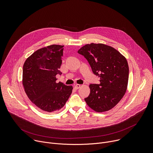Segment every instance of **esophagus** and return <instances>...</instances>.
Returning <instances> with one entry per match:
<instances>
[{
	"label": "esophagus",
	"instance_id": "obj_1",
	"mask_svg": "<svg viewBox=\"0 0 153 153\" xmlns=\"http://www.w3.org/2000/svg\"><path fill=\"white\" fill-rule=\"evenodd\" d=\"M80 86H81V85H80V84H76V85H75V86H74V88H75L76 90H77V89H79V88H80Z\"/></svg>",
	"mask_w": 153,
	"mask_h": 153
}]
</instances>
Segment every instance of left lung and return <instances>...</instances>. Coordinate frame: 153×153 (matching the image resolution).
Segmentation results:
<instances>
[{"mask_svg":"<svg viewBox=\"0 0 153 153\" xmlns=\"http://www.w3.org/2000/svg\"><path fill=\"white\" fill-rule=\"evenodd\" d=\"M78 53L89 62L100 84H90V94L85 99L94 111L110 110L125 95L128 86L129 67L126 58L113 47L103 43L86 44Z\"/></svg>","mask_w":153,"mask_h":153,"instance_id":"obj_1","label":"left lung"}]
</instances>
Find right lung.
I'll use <instances>...</instances> for the list:
<instances>
[{"mask_svg": "<svg viewBox=\"0 0 153 153\" xmlns=\"http://www.w3.org/2000/svg\"><path fill=\"white\" fill-rule=\"evenodd\" d=\"M63 45H51L33 53L23 67L22 84L30 100L42 110L53 112L65 105L73 86L56 82L61 74Z\"/></svg>", "mask_w": 153, "mask_h": 153, "instance_id": "right-lung-1", "label": "right lung"}]
</instances>
